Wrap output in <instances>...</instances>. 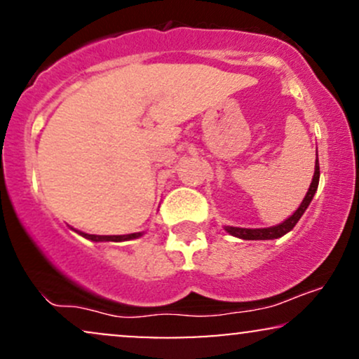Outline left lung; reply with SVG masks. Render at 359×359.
<instances>
[{"instance_id": "obj_1", "label": "left lung", "mask_w": 359, "mask_h": 359, "mask_svg": "<svg viewBox=\"0 0 359 359\" xmlns=\"http://www.w3.org/2000/svg\"><path fill=\"white\" fill-rule=\"evenodd\" d=\"M317 156V151H316ZM319 160L316 158V170H314V177H312V182L309 185V191L306 194V197L302 199V203L295 212L292 216H288L285 221H282L280 224L270 226V228H236V226H224V229L228 231L231 236L240 238V240H277V238H282L283 234H287L288 231L294 229V226L297 224L302 214L306 212V209L311 204V201L314 199V194L317 191V185H319Z\"/></svg>"}]
</instances>
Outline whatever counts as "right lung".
<instances>
[{"instance_id":"1","label":"right lung","mask_w":359,"mask_h":359,"mask_svg":"<svg viewBox=\"0 0 359 359\" xmlns=\"http://www.w3.org/2000/svg\"><path fill=\"white\" fill-rule=\"evenodd\" d=\"M82 236L86 238V240H90L94 243H104V241H114V243H119V241H128V240H137V238L143 236V231L142 233H131V234H113V236H104V234H88V233H82L79 231Z\"/></svg>"}]
</instances>
